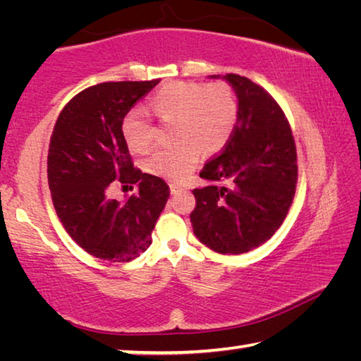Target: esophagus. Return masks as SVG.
<instances>
[{"label":"esophagus","mask_w":361,"mask_h":361,"mask_svg":"<svg viewBox=\"0 0 361 361\" xmlns=\"http://www.w3.org/2000/svg\"><path fill=\"white\" fill-rule=\"evenodd\" d=\"M186 186H181L178 185V183H170V191H172L173 194L175 192H180V191H186Z\"/></svg>","instance_id":"esophagus-1"}]
</instances>
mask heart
Wrapping results in <instances>:
<instances>
[{"label": "heart", "instance_id": "heart-1", "mask_svg": "<svg viewBox=\"0 0 361 361\" xmlns=\"http://www.w3.org/2000/svg\"><path fill=\"white\" fill-rule=\"evenodd\" d=\"M149 106L164 124H175L172 132L180 142L156 148L146 159V169L175 180L191 172L199 149L212 154L224 148L239 118V102L224 82H169L151 97ZM121 130L133 151L146 149L156 137L154 122L142 108L124 116Z\"/></svg>", "mask_w": 361, "mask_h": 361}]
</instances>
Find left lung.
I'll return each mask as SVG.
<instances>
[{
    "instance_id": "obj_1",
    "label": "left lung",
    "mask_w": 361,
    "mask_h": 361,
    "mask_svg": "<svg viewBox=\"0 0 361 361\" xmlns=\"http://www.w3.org/2000/svg\"><path fill=\"white\" fill-rule=\"evenodd\" d=\"M218 78V76H212ZM239 99L229 142L200 170L209 186L195 188L194 234L223 255H240L271 239L286 218L298 183L296 143L274 97L248 78L223 76Z\"/></svg>"
}]
</instances>
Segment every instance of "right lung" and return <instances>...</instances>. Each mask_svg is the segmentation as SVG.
Here are the masks:
<instances>
[{
	"instance_id": "obj_1",
	"label": "right lung",
	"mask_w": 361,
	"mask_h": 361,
	"mask_svg": "<svg viewBox=\"0 0 361 361\" xmlns=\"http://www.w3.org/2000/svg\"><path fill=\"white\" fill-rule=\"evenodd\" d=\"M159 81L90 85L66 103L54 126L47 154L54 209L71 239L95 258H138L167 204L169 185L133 167L121 130L124 116ZM118 182L137 184L139 192L111 200L109 191Z\"/></svg>"
}]
</instances>
